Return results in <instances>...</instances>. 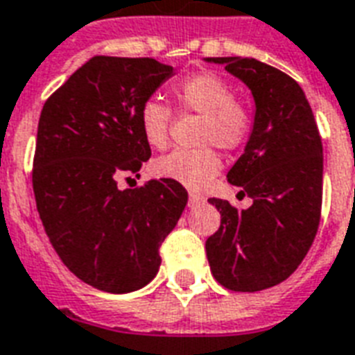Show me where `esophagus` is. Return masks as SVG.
<instances>
[{"label":"esophagus","instance_id":"1","mask_svg":"<svg viewBox=\"0 0 355 355\" xmlns=\"http://www.w3.org/2000/svg\"><path fill=\"white\" fill-rule=\"evenodd\" d=\"M202 202H203V196H200V194H194V192H191V194H189V205H191V207H194V205H200Z\"/></svg>","mask_w":355,"mask_h":355}]
</instances>
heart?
Here are the masks:
<instances>
[{
    "mask_svg": "<svg viewBox=\"0 0 355 355\" xmlns=\"http://www.w3.org/2000/svg\"><path fill=\"white\" fill-rule=\"evenodd\" d=\"M175 103L181 111L203 116L200 144L235 152L248 142L254 118L243 103L235 101V90L213 72L189 76L174 87ZM172 111L157 100L140 107L139 125L148 146L161 150L168 142ZM222 168L215 150H174L152 163V174L170 180L191 191H203Z\"/></svg>",
    "mask_w": 355,
    "mask_h": 355,
    "instance_id": "heart-1",
    "label": "heart"
}]
</instances>
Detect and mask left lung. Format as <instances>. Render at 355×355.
<instances>
[{
	"label": "left lung",
	"instance_id": "1",
	"mask_svg": "<svg viewBox=\"0 0 355 355\" xmlns=\"http://www.w3.org/2000/svg\"><path fill=\"white\" fill-rule=\"evenodd\" d=\"M224 64L254 96V129L227 172L254 203L239 211L209 198L220 227L205 243L220 285L239 293L268 289L293 274L311 248L322 207V140L295 79L257 59L207 57Z\"/></svg>",
	"mask_w": 355,
	"mask_h": 355
}]
</instances>
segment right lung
Instances as JSON below:
<instances>
[{"label":"right lung","mask_w":355,"mask_h":355,"mask_svg":"<svg viewBox=\"0 0 355 355\" xmlns=\"http://www.w3.org/2000/svg\"><path fill=\"white\" fill-rule=\"evenodd\" d=\"M174 76L142 57L98 55L44 103L33 161V191L49 243L81 282L123 295L152 282L159 248L180 220L189 194L170 180L118 189L152 150L140 107Z\"/></svg>","instance_id":"right-lung-1"}]
</instances>
